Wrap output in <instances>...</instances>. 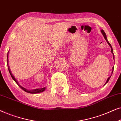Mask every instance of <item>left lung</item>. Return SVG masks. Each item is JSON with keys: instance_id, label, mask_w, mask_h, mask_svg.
<instances>
[{"instance_id": "left-lung-1", "label": "left lung", "mask_w": 121, "mask_h": 121, "mask_svg": "<svg viewBox=\"0 0 121 121\" xmlns=\"http://www.w3.org/2000/svg\"><path fill=\"white\" fill-rule=\"evenodd\" d=\"M101 33H102V35L104 36V38H105V40L106 41V42H107V43L108 44V45L110 46V47H111V52L112 53V54H113V59H114V60H115V56H114V54H113V49H112V46H111V44L110 43H109V42L108 41V40H107V36H106V34H105V32H104V31L103 30H101ZM113 68H114V67H112V73H113ZM112 74H111V75H112ZM111 75L110 76V77H109L108 78V79H107V81H106V82H105V85L106 83H107V82H108L109 81V80H110V78H111Z\"/></svg>"}]
</instances>
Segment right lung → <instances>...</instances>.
<instances>
[{"instance_id": "1", "label": "right lung", "mask_w": 121, "mask_h": 121, "mask_svg": "<svg viewBox=\"0 0 121 121\" xmlns=\"http://www.w3.org/2000/svg\"><path fill=\"white\" fill-rule=\"evenodd\" d=\"M9 52H8V55H7V64L8 65V62H9V60H8V56H9ZM8 70H9V72L10 73V74L11 77V78H12L13 80H14L16 84H17L20 87H21V89H22L23 90L25 91L26 92H28V93H30V94H37V93H39V92H42L43 91H44V90H46V87H43V88H39V89H34V90H27V89H26L25 88V87L21 86L20 85V84H19V82H18L17 80H16V79L15 78V77H14V75H13V74L11 73V72L10 70V67L9 65H8Z\"/></svg>"}]
</instances>
